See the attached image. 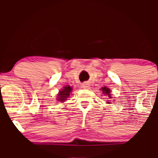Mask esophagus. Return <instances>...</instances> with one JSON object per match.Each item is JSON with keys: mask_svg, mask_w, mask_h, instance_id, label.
I'll return each instance as SVG.
<instances>
[{"mask_svg": "<svg viewBox=\"0 0 158 158\" xmlns=\"http://www.w3.org/2000/svg\"><path fill=\"white\" fill-rule=\"evenodd\" d=\"M82 88H85V89H90V85L88 84V82H85L84 84H82Z\"/></svg>", "mask_w": 158, "mask_h": 158, "instance_id": "34e87169", "label": "esophagus"}]
</instances>
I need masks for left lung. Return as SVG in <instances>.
<instances>
[{"label":"left lung","instance_id":"obj_1","mask_svg":"<svg viewBox=\"0 0 158 158\" xmlns=\"http://www.w3.org/2000/svg\"><path fill=\"white\" fill-rule=\"evenodd\" d=\"M102 93H103V94H106V95L108 96V97L110 98V90L109 88H107V87H104V88H102ZM108 102L109 103L110 102Z\"/></svg>","mask_w":158,"mask_h":158}]
</instances>
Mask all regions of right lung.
I'll list each match as a JSON object with an SVG mask.
<instances>
[{
    "mask_svg": "<svg viewBox=\"0 0 158 158\" xmlns=\"http://www.w3.org/2000/svg\"><path fill=\"white\" fill-rule=\"evenodd\" d=\"M71 90L72 88L70 86H69V85L64 87V88L60 90L59 94H58V100L61 101V102H64V100H66L67 98L69 97V96H70Z\"/></svg>",
    "mask_w": 158,
    "mask_h": 158,
    "instance_id": "1",
    "label": "right lung"
}]
</instances>
